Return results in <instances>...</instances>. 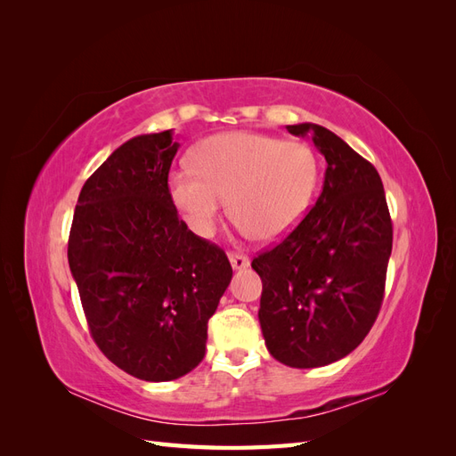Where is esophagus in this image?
Masks as SVG:
<instances>
[{
    "mask_svg": "<svg viewBox=\"0 0 456 456\" xmlns=\"http://www.w3.org/2000/svg\"><path fill=\"white\" fill-rule=\"evenodd\" d=\"M230 265L233 270H243L251 265V260L247 255L241 253H230Z\"/></svg>",
    "mask_w": 456,
    "mask_h": 456,
    "instance_id": "obj_1",
    "label": "esophagus"
}]
</instances>
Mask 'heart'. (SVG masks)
Listing matches in <instances>:
<instances>
[{
	"label": "heart",
	"mask_w": 456,
	"mask_h": 456,
	"mask_svg": "<svg viewBox=\"0 0 456 456\" xmlns=\"http://www.w3.org/2000/svg\"><path fill=\"white\" fill-rule=\"evenodd\" d=\"M194 169L171 175L176 211L200 238H211L228 200L238 226L258 241H278L305 216L320 176V161L306 142L232 131L205 139Z\"/></svg>",
	"instance_id": "b5f03b06"
}]
</instances>
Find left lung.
Masks as SVG:
<instances>
[{"mask_svg": "<svg viewBox=\"0 0 456 456\" xmlns=\"http://www.w3.org/2000/svg\"><path fill=\"white\" fill-rule=\"evenodd\" d=\"M327 161L320 198L289 236L253 258L262 280L258 322L268 352L295 369L323 367L355 350L375 323L392 255V220L372 165L315 123Z\"/></svg>", "mask_w": 456, "mask_h": 456, "instance_id": "obj_1", "label": "left lung"}]
</instances>
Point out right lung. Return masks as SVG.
<instances>
[{
  "label": "right lung",
  "instance_id": "obj_1",
  "mask_svg": "<svg viewBox=\"0 0 456 456\" xmlns=\"http://www.w3.org/2000/svg\"><path fill=\"white\" fill-rule=\"evenodd\" d=\"M178 146L169 129L114 150L81 188L68 240L93 340L148 382L200 365L207 322L232 280L224 251L178 218L167 184Z\"/></svg>",
  "mask_w": 456,
  "mask_h": 456
}]
</instances>
